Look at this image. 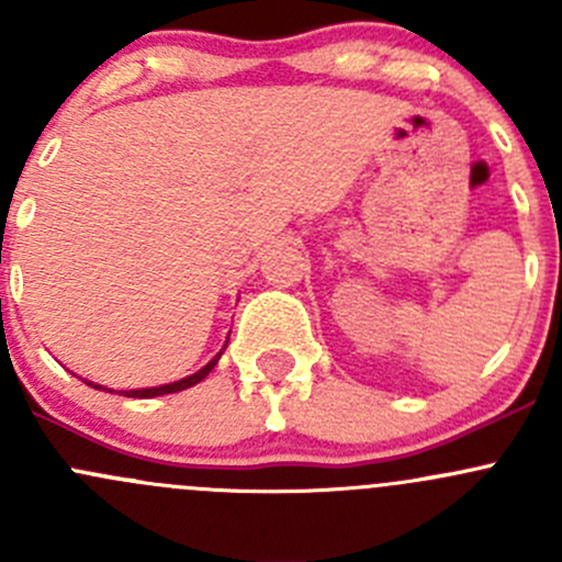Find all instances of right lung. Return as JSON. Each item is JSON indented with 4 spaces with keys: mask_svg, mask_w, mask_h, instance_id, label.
<instances>
[{
    "mask_svg": "<svg viewBox=\"0 0 562 562\" xmlns=\"http://www.w3.org/2000/svg\"><path fill=\"white\" fill-rule=\"evenodd\" d=\"M228 337H231V331L225 334V339H223V342H220V348L214 350V353L209 356V359L203 361V364H198L195 370H190V372H187V375L173 378V381H162V383H155V386H140V389H111V386H103V383L87 381V378H83V383H87V386H92V389H98V391H116V394L133 396V400H149V396L176 394V391H184V389L195 386V383H201L203 378H206L209 372L214 370V364H217V361H220V356H223V350L228 348Z\"/></svg>",
    "mask_w": 562,
    "mask_h": 562,
    "instance_id": "1",
    "label": "right lung"
}]
</instances>
